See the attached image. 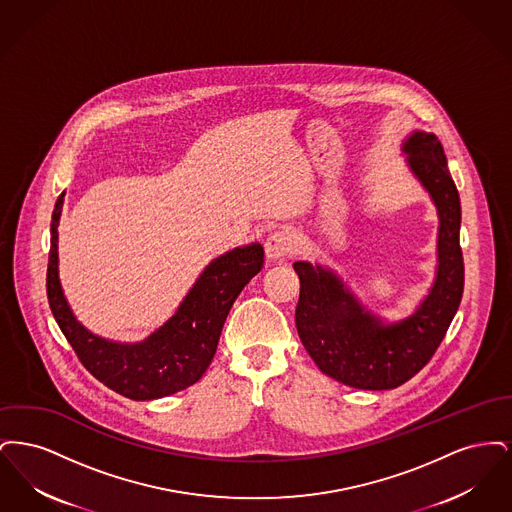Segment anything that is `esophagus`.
I'll use <instances>...</instances> for the list:
<instances>
[{
	"instance_id": "34e87169",
	"label": "esophagus",
	"mask_w": 512,
	"mask_h": 512,
	"mask_svg": "<svg viewBox=\"0 0 512 512\" xmlns=\"http://www.w3.org/2000/svg\"><path fill=\"white\" fill-rule=\"evenodd\" d=\"M265 251L270 261H282L293 253L292 238L284 230H276L268 236Z\"/></svg>"
}]
</instances>
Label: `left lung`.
Here are the masks:
<instances>
[{
  "mask_svg": "<svg viewBox=\"0 0 512 512\" xmlns=\"http://www.w3.org/2000/svg\"><path fill=\"white\" fill-rule=\"evenodd\" d=\"M403 149L439 215L438 276L413 317L384 326L330 270L301 261L293 265L301 280L295 307L299 338L326 376L359 390H393L428 365L463 297L461 199L443 146L434 134L414 132Z\"/></svg>",
  "mask_w": 512,
  "mask_h": 512,
  "instance_id": "obj_1",
  "label": "left lung"
}]
</instances>
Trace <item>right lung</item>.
<instances>
[{
    "mask_svg": "<svg viewBox=\"0 0 512 512\" xmlns=\"http://www.w3.org/2000/svg\"><path fill=\"white\" fill-rule=\"evenodd\" d=\"M63 195L51 217L48 301L61 332L84 368L103 386L128 399L146 401L186 390L211 365L224 320L245 284L263 267L261 244L245 245L220 255L203 270L176 315L147 340L122 345L88 332L63 295L57 272V222Z\"/></svg>",
    "mask_w": 512,
    "mask_h": 512,
    "instance_id": "obj_1",
    "label": "right lung"
}]
</instances>
